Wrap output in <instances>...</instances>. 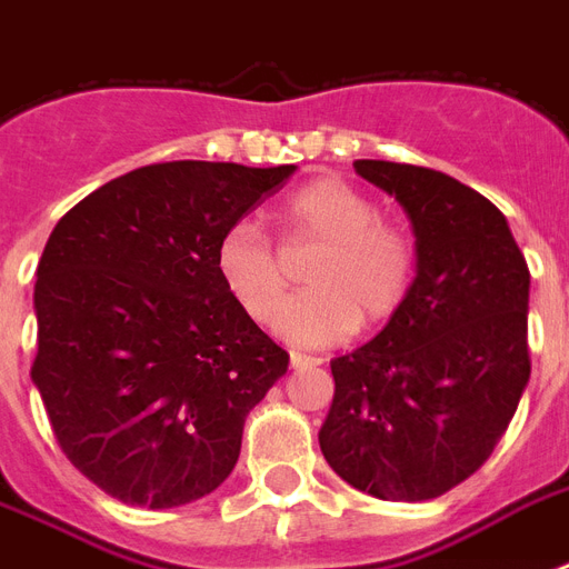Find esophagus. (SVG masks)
<instances>
[{
  "mask_svg": "<svg viewBox=\"0 0 569 569\" xmlns=\"http://www.w3.org/2000/svg\"><path fill=\"white\" fill-rule=\"evenodd\" d=\"M319 363H321L319 357L301 355V351H292V355H289V366H292V369H312V366H319Z\"/></svg>",
  "mask_w": 569,
  "mask_h": 569,
  "instance_id": "1",
  "label": "esophagus"
}]
</instances>
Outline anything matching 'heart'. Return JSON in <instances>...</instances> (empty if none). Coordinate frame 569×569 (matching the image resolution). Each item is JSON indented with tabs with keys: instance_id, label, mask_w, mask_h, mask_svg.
I'll list each match as a JSON object with an SVG mask.
<instances>
[{
	"instance_id": "1",
	"label": "heart",
	"mask_w": 569,
	"mask_h": 569,
	"mask_svg": "<svg viewBox=\"0 0 569 569\" xmlns=\"http://www.w3.org/2000/svg\"><path fill=\"white\" fill-rule=\"evenodd\" d=\"M292 239L325 244L307 268L301 292L280 310L286 266L274 241L250 218L230 223L214 248V271L230 298L253 321L277 319L292 346L342 342L360 319L387 321L405 307L416 274V244L401 227L380 221V206L355 186L321 177L295 191L283 206Z\"/></svg>"
}]
</instances>
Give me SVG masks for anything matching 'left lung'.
I'll return each mask as SVG.
<instances>
[{"label":"left lung","instance_id":"8db88e82","mask_svg":"<svg viewBox=\"0 0 569 569\" xmlns=\"http://www.w3.org/2000/svg\"><path fill=\"white\" fill-rule=\"evenodd\" d=\"M416 236L405 307L330 360L319 446L342 481L389 502L449 493L481 469L529 387L526 257L487 197L431 168L357 159Z\"/></svg>","mask_w":569,"mask_h":569}]
</instances>
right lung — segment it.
<instances>
[{
  "label": "right lung",
  "instance_id": "add662e5",
  "mask_svg": "<svg viewBox=\"0 0 569 569\" xmlns=\"http://www.w3.org/2000/svg\"><path fill=\"white\" fill-rule=\"evenodd\" d=\"M295 164L164 162L129 171L56 223L38 266V387L58 446L123 505L209 496L244 416L289 355L214 271L223 230Z\"/></svg>",
  "mask_w": 569,
  "mask_h": 569
}]
</instances>
